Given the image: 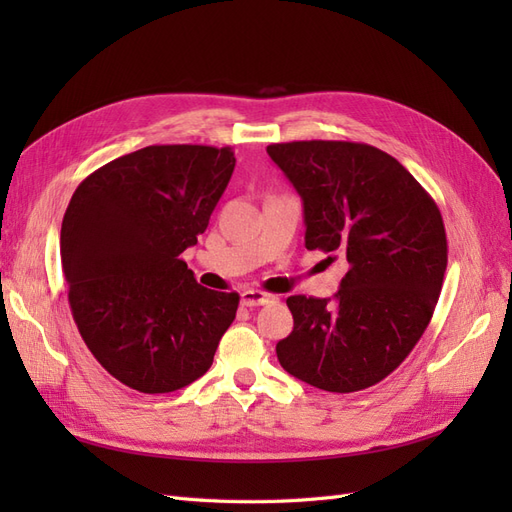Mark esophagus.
Segmentation results:
<instances>
[{
	"label": "esophagus",
	"instance_id": "1",
	"mask_svg": "<svg viewBox=\"0 0 512 512\" xmlns=\"http://www.w3.org/2000/svg\"><path fill=\"white\" fill-rule=\"evenodd\" d=\"M277 297L271 292H262V290H245L241 294V303L245 307H256V305H267L273 303Z\"/></svg>",
	"mask_w": 512,
	"mask_h": 512
}]
</instances>
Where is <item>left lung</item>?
<instances>
[{
	"instance_id": "obj_1",
	"label": "left lung",
	"mask_w": 512,
	"mask_h": 512,
	"mask_svg": "<svg viewBox=\"0 0 512 512\" xmlns=\"http://www.w3.org/2000/svg\"><path fill=\"white\" fill-rule=\"evenodd\" d=\"M267 153L303 200L307 250L348 262L335 301L286 299L294 327L277 359L322 391L369 389L406 361L436 309L448 260L442 213L371 145L292 141Z\"/></svg>"
}]
</instances>
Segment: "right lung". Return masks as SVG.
Returning a JSON list of instances; mask_svg holds the SVG:
<instances>
[{"label": "right lung", "instance_id": "1", "mask_svg": "<svg viewBox=\"0 0 512 512\" xmlns=\"http://www.w3.org/2000/svg\"><path fill=\"white\" fill-rule=\"evenodd\" d=\"M235 151L151 145L94 170L61 222L68 303L96 361L138 393L183 389L213 363L239 294L200 286L181 254L209 226Z\"/></svg>", "mask_w": 512, "mask_h": 512}]
</instances>
